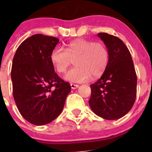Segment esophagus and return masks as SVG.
Wrapping results in <instances>:
<instances>
[{
    "mask_svg": "<svg viewBox=\"0 0 152 152\" xmlns=\"http://www.w3.org/2000/svg\"><path fill=\"white\" fill-rule=\"evenodd\" d=\"M70 86H71L72 89H76V88H79V85H76V84H70Z\"/></svg>",
    "mask_w": 152,
    "mask_h": 152,
    "instance_id": "1",
    "label": "esophagus"
}]
</instances>
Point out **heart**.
Instances as JSON below:
<instances>
[{
	"label": "heart",
	"instance_id": "b5f03b06",
	"mask_svg": "<svg viewBox=\"0 0 152 152\" xmlns=\"http://www.w3.org/2000/svg\"><path fill=\"white\" fill-rule=\"evenodd\" d=\"M50 61L58 73H64L75 60L76 67L65 76L71 82H85L90 78L101 76L108 65L110 54L102 42H94L85 39H76L66 45L65 50L53 48Z\"/></svg>",
	"mask_w": 152,
	"mask_h": 152
}]
</instances>
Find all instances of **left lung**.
Returning a JSON list of instances; mask_svg holds the SVG:
<instances>
[{
	"label": "left lung",
	"mask_w": 152,
	"mask_h": 152,
	"mask_svg": "<svg viewBox=\"0 0 152 152\" xmlns=\"http://www.w3.org/2000/svg\"><path fill=\"white\" fill-rule=\"evenodd\" d=\"M108 49L105 71L91 85L89 104L99 117L108 120L125 116L134 105L137 95V74L132 56L123 41L105 32L98 33Z\"/></svg>",
	"instance_id": "1"
}]
</instances>
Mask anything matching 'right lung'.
<instances>
[{"label": "right lung", "mask_w": 152, "mask_h": 152, "mask_svg": "<svg viewBox=\"0 0 152 152\" xmlns=\"http://www.w3.org/2000/svg\"><path fill=\"white\" fill-rule=\"evenodd\" d=\"M58 42L56 37L35 34L20 44L12 60L15 102L22 117L35 126L57 118L71 91L70 84L55 73L50 58Z\"/></svg>", "instance_id": "right-lung-1"}]
</instances>
